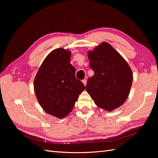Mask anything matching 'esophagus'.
Instances as JSON below:
<instances>
[{
  "label": "esophagus",
  "instance_id": "1",
  "mask_svg": "<svg viewBox=\"0 0 158 158\" xmlns=\"http://www.w3.org/2000/svg\"><path fill=\"white\" fill-rule=\"evenodd\" d=\"M82 82L84 84V85H86V84H87V81H86V80H82Z\"/></svg>",
  "mask_w": 158,
  "mask_h": 158
}]
</instances>
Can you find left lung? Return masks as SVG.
<instances>
[{
  "label": "left lung",
  "instance_id": "obj_1",
  "mask_svg": "<svg viewBox=\"0 0 158 158\" xmlns=\"http://www.w3.org/2000/svg\"><path fill=\"white\" fill-rule=\"evenodd\" d=\"M94 74L85 89L96 106L107 111L120 107L127 99L132 83V71L125 59L107 42L88 51Z\"/></svg>",
  "mask_w": 158,
  "mask_h": 158
}]
</instances>
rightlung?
I'll return each mask as SVG.
<instances>
[{"instance_id": "1", "label": "right lung", "mask_w": 158, "mask_h": 158, "mask_svg": "<svg viewBox=\"0 0 158 158\" xmlns=\"http://www.w3.org/2000/svg\"><path fill=\"white\" fill-rule=\"evenodd\" d=\"M71 51L63 48L52 51L38 70L33 82L34 92L42 109L58 118L73 111L84 84L75 77L70 64Z\"/></svg>"}]
</instances>
